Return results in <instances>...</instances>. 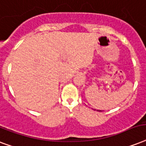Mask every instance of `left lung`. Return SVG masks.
<instances>
[{"instance_id": "obj_1", "label": "left lung", "mask_w": 146, "mask_h": 146, "mask_svg": "<svg viewBox=\"0 0 146 146\" xmlns=\"http://www.w3.org/2000/svg\"><path fill=\"white\" fill-rule=\"evenodd\" d=\"M98 111H100V110H98Z\"/></svg>"}]
</instances>
